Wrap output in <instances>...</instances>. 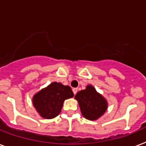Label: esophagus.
<instances>
[{"mask_svg":"<svg viewBox=\"0 0 146 146\" xmlns=\"http://www.w3.org/2000/svg\"><path fill=\"white\" fill-rule=\"evenodd\" d=\"M77 91H78V89H77L76 88H73V94H76Z\"/></svg>","mask_w":146,"mask_h":146,"instance_id":"esophagus-1","label":"esophagus"}]
</instances>
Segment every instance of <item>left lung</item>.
<instances>
[{
	"label": "left lung",
	"mask_w": 146,
	"mask_h": 146,
	"mask_svg": "<svg viewBox=\"0 0 146 146\" xmlns=\"http://www.w3.org/2000/svg\"><path fill=\"white\" fill-rule=\"evenodd\" d=\"M75 98L78 100L83 116L89 120H95L100 117L107 109L106 100L92 85H88L86 89L78 92Z\"/></svg>",
	"instance_id": "1"
}]
</instances>
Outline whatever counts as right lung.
<instances>
[{"instance_id":"obj_1","label":"right lung","mask_w":146,"mask_h":146,"mask_svg":"<svg viewBox=\"0 0 146 146\" xmlns=\"http://www.w3.org/2000/svg\"><path fill=\"white\" fill-rule=\"evenodd\" d=\"M70 86L52 82L33 98V104L42 118L50 119L58 115L66 99L73 98Z\"/></svg>"}]
</instances>
